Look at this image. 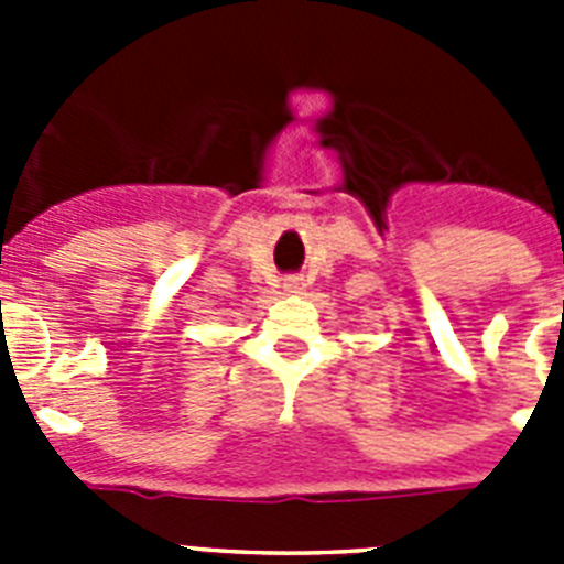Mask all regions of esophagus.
<instances>
[{"label": "esophagus", "mask_w": 564, "mask_h": 564, "mask_svg": "<svg viewBox=\"0 0 564 564\" xmlns=\"http://www.w3.org/2000/svg\"><path fill=\"white\" fill-rule=\"evenodd\" d=\"M285 291L288 293H302V291H305V279H302V276H288L285 279Z\"/></svg>", "instance_id": "obj_1"}]
</instances>
